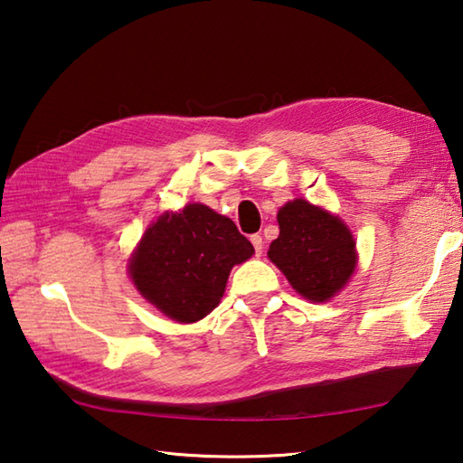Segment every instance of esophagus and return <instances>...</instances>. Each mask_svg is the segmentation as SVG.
Returning <instances> with one entry per match:
<instances>
[{
    "label": "esophagus",
    "mask_w": 463,
    "mask_h": 463,
    "mask_svg": "<svg viewBox=\"0 0 463 463\" xmlns=\"http://www.w3.org/2000/svg\"><path fill=\"white\" fill-rule=\"evenodd\" d=\"M250 240H251V243H253V250H256V256H261V251H263V240H261V235H260V233H253Z\"/></svg>",
    "instance_id": "obj_1"
}]
</instances>
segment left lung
I'll list each match as a JSON object with an SVG mask.
<instances>
[{"label": "left lung", "mask_w": 463, "mask_h": 463, "mask_svg": "<svg viewBox=\"0 0 463 463\" xmlns=\"http://www.w3.org/2000/svg\"><path fill=\"white\" fill-rule=\"evenodd\" d=\"M279 235L268 258L276 263L299 296L327 301L355 269V241L347 225L306 200L288 202L278 212Z\"/></svg>", "instance_id": "1"}]
</instances>
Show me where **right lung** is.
Listing matches in <instances>:
<instances>
[{
    "label": "right lung",
    "mask_w": 463,
    "mask_h": 463,
    "mask_svg": "<svg viewBox=\"0 0 463 463\" xmlns=\"http://www.w3.org/2000/svg\"><path fill=\"white\" fill-rule=\"evenodd\" d=\"M251 256L253 245L230 218L187 203L149 225L128 271L149 304L174 322L194 324L220 304L235 263Z\"/></svg>",
    "instance_id": "right-lung-1"
}]
</instances>
